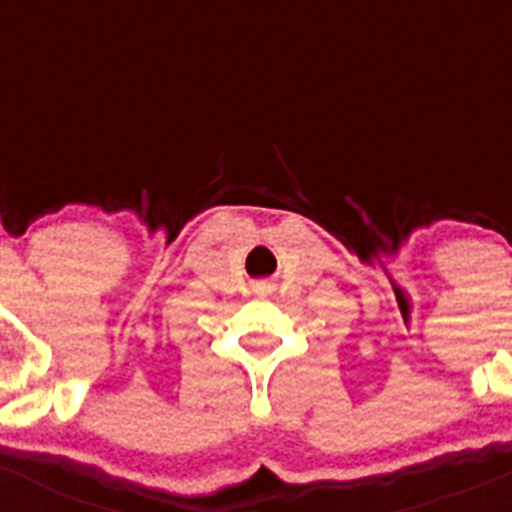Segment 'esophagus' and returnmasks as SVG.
<instances>
[{
  "label": "esophagus",
  "instance_id": "34e87169",
  "mask_svg": "<svg viewBox=\"0 0 512 512\" xmlns=\"http://www.w3.org/2000/svg\"><path fill=\"white\" fill-rule=\"evenodd\" d=\"M266 289H269L266 284H256V292H266Z\"/></svg>",
  "mask_w": 512,
  "mask_h": 512
}]
</instances>
